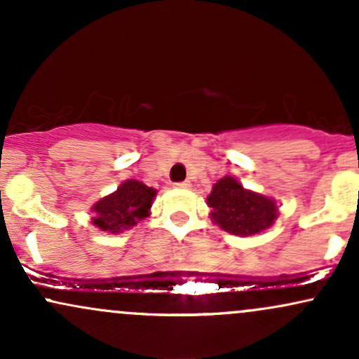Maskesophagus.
<instances>
[{
	"label": "esophagus",
	"instance_id": "esophagus-1",
	"mask_svg": "<svg viewBox=\"0 0 359 359\" xmlns=\"http://www.w3.org/2000/svg\"><path fill=\"white\" fill-rule=\"evenodd\" d=\"M174 185L177 189H187V187H191V182H189V180H184V182H177Z\"/></svg>",
	"mask_w": 359,
	"mask_h": 359
}]
</instances>
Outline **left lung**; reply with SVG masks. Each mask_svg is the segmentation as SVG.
<instances>
[{
  "label": "left lung",
  "instance_id": "left-lung-1",
  "mask_svg": "<svg viewBox=\"0 0 359 359\" xmlns=\"http://www.w3.org/2000/svg\"><path fill=\"white\" fill-rule=\"evenodd\" d=\"M208 204L212 208L214 222L238 236H251L263 231L277 217L275 201L246 191L234 177H222L214 184Z\"/></svg>",
  "mask_w": 359,
  "mask_h": 359
}]
</instances>
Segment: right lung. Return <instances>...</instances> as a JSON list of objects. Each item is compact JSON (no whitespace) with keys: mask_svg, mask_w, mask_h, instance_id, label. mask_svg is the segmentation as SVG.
<instances>
[{"mask_svg":"<svg viewBox=\"0 0 359 359\" xmlns=\"http://www.w3.org/2000/svg\"><path fill=\"white\" fill-rule=\"evenodd\" d=\"M156 191L138 180H126L118 191L94 204V224L102 231L119 233L147 217Z\"/></svg>","mask_w":359,"mask_h":359,"instance_id":"1","label":"right lung"}]
</instances>
